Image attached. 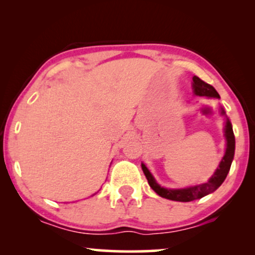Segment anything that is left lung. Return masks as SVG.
<instances>
[{
  "mask_svg": "<svg viewBox=\"0 0 255 255\" xmlns=\"http://www.w3.org/2000/svg\"><path fill=\"white\" fill-rule=\"evenodd\" d=\"M193 89L194 95L196 96H205L208 97V99H219V94L216 92L214 87L208 85V83H205L204 81H202L200 78H197V76H194L193 78ZM219 111H221L222 116H225L224 135L226 139V148L224 156H223L221 162H219L217 169L215 170V173L212 174V176L207 181V182L196 184V186H189L186 188L162 187L156 182L154 176L152 175V173L149 172V169L146 167L145 163L141 162L142 172H144L146 179L148 181V184L159 196L176 202H190L214 193V191L216 189H218V188L221 187V184L224 182L226 176H228L229 170L231 168L233 156H235L236 139L235 134H233L232 124L228 116H226L225 110L221 107Z\"/></svg>",
  "mask_w": 255,
  "mask_h": 255,
  "instance_id": "1",
  "label": "left lung"
}]
</instances>
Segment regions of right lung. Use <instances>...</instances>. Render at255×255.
<instances>
[{
	"label": "right lung",
	"mask_w": 255,
	"mask_h": 255,
	"mask_svg": "<svg viewBox=\"0 0 255 255\" xmlns=\"http://www.w3.org/2000/svg\"><path fill=\"white\" fill-rule=\"evenodd\" d=\"M95 194H96V193H95ZM95 194H94V195H95Z\"/></svg>",
	"instance_id": "add662e5"
}]
</instances>
